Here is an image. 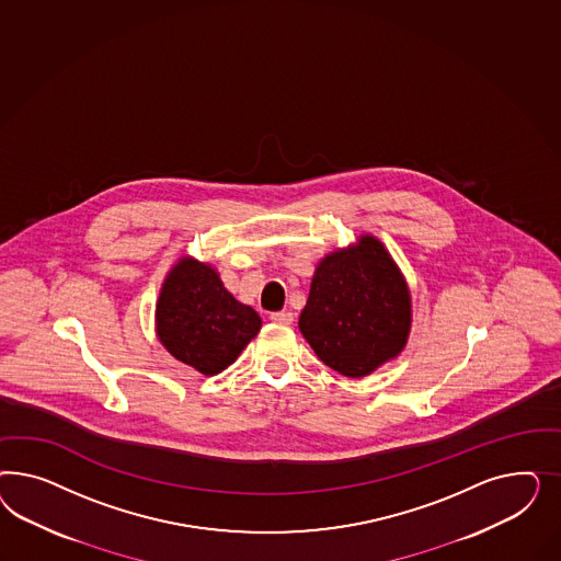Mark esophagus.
<instances>
[{"label": "esophagus", "mask_w": 561, "mask_h": 561, "mask_svg": "<svg viewBox=\"0 0 561 561\" xmlns=\"http://www.w3.org/2000/svg\"><path fill=\"white\" fill-rule=\"evenodd\" d=\"M273 323L277 324H291L294 323V314L289 312V310H282V312H273L272 317Z\"/></svg>", "instance_id": "1"}]
</instances>
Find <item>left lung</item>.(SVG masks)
Wrapping results in <instances>:
<instances>
[{"mask_svg":"<svg viewBox=\"0 0 561 561\" xmlns=\"http://www.w3.org/2000/svg\"><path fill=\"white\" fill-rule=\"evenodd\" d=\"M298 327L335 373L362 378L399 356L411 329L403 273L378 238L364 234L319 263Z\"/></svg>","mask_w":561,"mask_h":561,"instance_id":"8db88e82","label":"left lung"}]
</instances>
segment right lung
Here are the masks:
<instances>
[{
	"instance_id": "1",
	"label": "right lung",
	"mask_w": 561,
	"mask_h": 561,
	"mask_svg": "<svg viewBox=\"0 0 561 561\" xmlns=\"http://www.w3.org/2000/svg\"><path fill=\"white\" fill-rule=\"evenodd\" d=\"M261 329V317L191 256L170 270L156 305V333L179 362L205 376L226 370Z\"/></svg>"
}]
</instances>
